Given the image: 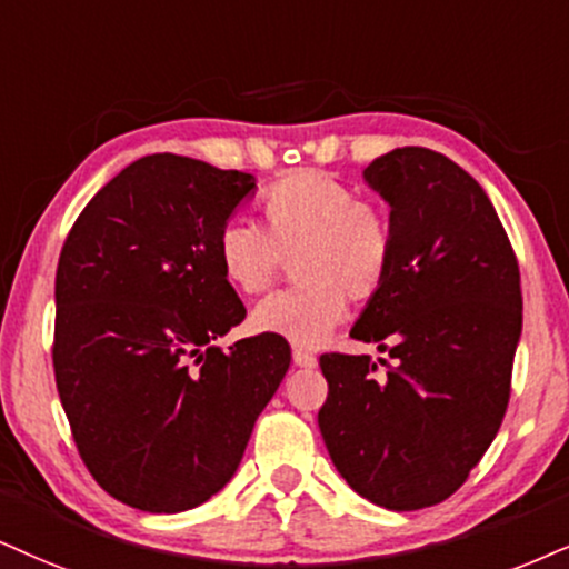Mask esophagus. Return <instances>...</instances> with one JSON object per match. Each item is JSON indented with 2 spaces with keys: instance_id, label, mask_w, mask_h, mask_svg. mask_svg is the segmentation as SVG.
I'll return each mask as SVG.
<instances>
[{
  "instance_id": "1",
  "label": "esophagus",
  "mask_w": 569,
  "mask_h": 569,
  "mask_svg": "<svg viewBox=\"0 0 569 569\" xmlns=\"http://www.w3.org/2000/svg\"><path fill=\"white\" fill-rule=\"evenodd\" d=\"M292 361H296V367H303V369L317 367V356L308 353V350H303V348L292 350Z\"/></svg>"
}]
</instances>
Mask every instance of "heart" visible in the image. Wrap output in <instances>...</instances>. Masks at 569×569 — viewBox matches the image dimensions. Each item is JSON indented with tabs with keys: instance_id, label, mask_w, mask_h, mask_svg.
Segmentation results:
<instances>
[{
	"instance_id": "b5f03b06",
	"label": "heart",
	"mask_w": 569,
	"mask_h": 569,
	"mask_svg": "<svg viewBox=\"0 0 569 569\" xmlns=\"http://www.w3.org/2000/svg\"><path fill=\"white\" fill-rule=\"evenodd\" d=\"M263 229L227 221L213 242L221 279L237 296H261L292 258L298 287L266 298L250 327L292 346L317 348L340 325L348 298L380 296L392 271L388 216L325 171H292L261 198Z\"/></svg>"
}]
</instances>
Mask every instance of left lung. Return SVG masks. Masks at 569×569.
Here are the masks:
<instances>
[{
	"mask_svg": "<svg viewBox=\"0 0 569 569\" xmlns=\"http://www.w3.org/2000/svg\"><path fill=\"white\" fill-rule=\"evenodd\" d=\"M363 181L390 206L396 250L350 338L377 342L392 367L321 356L319 430L356 493L413 511L459 490L499 432L522 335L520 266L486 189L440 152L398 147Z\"/></svg>",
	"mask_w": 569,
	"mask_h": 569,
	"instance_id": "obj_1",
	"label": "left lung"
}]
</instances>
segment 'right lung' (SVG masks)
Masks as SVG:
<instances>
[{
  "mask_svg": "<svg viewBox=\"0 0 569 569\" xmlns=\"http://www.w3.org/2000/svg\"><path fill=\"white\" fill-rule=\"evenodd\" d=\"M256 177L158 152L81 210L54 279V382L91 478L152 515L234 478L290 369L277 335L213 346L244 319L213 242Z\"/></svg>",
  "mask_w": 569,
  "mask_h": 569,
  "instance_id": "add662e5",
  "label": "right lung"
}]
</instances>
